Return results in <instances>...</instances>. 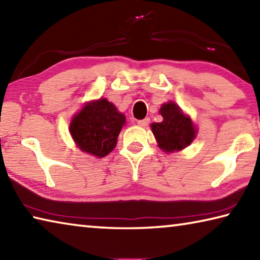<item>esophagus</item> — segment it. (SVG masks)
I'll return each mask as SVG.
<instances>
[{
	"instance_id": "obj_1",
	"label": "esophagus",
	"mask_w": 260,
	"mask_h": 260,
	"mask_svg": "<svg viewBox=\"0 0 260 260\" xmlns=\"http://www.w3.org/2000/svg\"><path fill=\"white\" fill-rule=\"evenodd\" d=\"M149 122H150V119H149V118H144V119L138 121V125L141 127H146L149 125Z\"/></svg>"
}]
</instances>
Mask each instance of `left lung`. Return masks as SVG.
<instances>
[{"label":"left lung","instance_id":"obj_1","mask_svg":"<svg viewBox=\"0 0 260 260\" xmlns=\"http://www.w3.org/2000/svg\"><path fill=\"white\" fill-rule=\"evenodd\" d=\"M161 122H152V133L158 147L165 152L180 151L196 138L197 129L190 117L182 112L174 102L164 103L159 109Z\"/></svg>","mask_w":260,"mask_h":260}]
</instances>
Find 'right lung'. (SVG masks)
Segmentation results:
<instances>
[{
	"mask_svg": "<svg viewBox=\"0 0 260 260\" xmlns=\"http://www.w3.org/2000/svg\"><path fill=\"white\" fill-rule=\"evenodd\" d=\"M126 118L107 99L91 101L72 118L70 133L77 147L96 157H105L116 147Z\"/></svg>",
	"mask_w": 260,
	"mask_h": 260,
	"instance_id": "add662e5",
	"label": "right lung"
}]
</instances>
